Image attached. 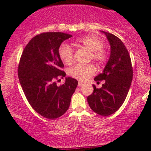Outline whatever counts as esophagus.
<instances>
[{
    "mask_svg": "<svg viewBox=\"0 0 151 151\" xmlns=\"http://www.w3.org/2000/svg\"><path fill=\"white\" fill-rule=\"evenodd\" d=\"M83 85H84V83H83V82H81V81H79V83H78L79 87H82Z\"/></svg>",
    "mask_w": 151,
    "mask_h": 151,
    "instance_id": "1",
    "label": "esophagus"
}]
</instances>
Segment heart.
Segmentation results:
<instances>
[{
	"instance_id": "b5f03b06",
	"label": "heart",
	"mask_w": 151,
	"mask_h": 151,
	"mask_svg": "<svg viewBox=\"0 0 151 151\" xmlns=\"http://www.w3.org/2000/svg\"><path fill=\"white\" fill-rule=\"evenodd\" d=\"M77 43L86 47L92 51L93 59L98 63H102L106 58V55L103 50L104 42L99 37L94 35H88L77 39ZM59 57L62 61L66 65L72 63L74 60V50L72 47L67 44H63L59 47ZM96 71L95 66L93 64L82 65L77 64L68 70V74L71 77L81 81L88 80Z\"/></svg>"
}]
</instances>
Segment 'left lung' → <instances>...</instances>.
<instances>
[{
    "instance_id": "1",
    "label": "left lung",
    "mask_w": 151,
    "mask_h": 151,
    "mask_svg": "<svg viewBox=\"0 0 151 151\" xmlns=\"http://www.w3.org/2000/svg\"><path fill=\"white\" fill-rule=\"evenodd\" d=\"M101 32L110 45V55L102 73L94 78L95 81L105 80V83L99 89L93 85V92L88 96V103L96 113L108 116L124 102L132 83L133 70L129 52L122 41L112 33Z\"/></svg>"
}]
</instances>
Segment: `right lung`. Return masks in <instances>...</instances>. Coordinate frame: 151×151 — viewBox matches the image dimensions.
<instances>
[{"mask_svg":"<svg viewBox=\"0 0 151 151\" xmlns=\"http://www.w3.org/2000/svg\"><path fill=\"white\" fill-rule=\"evenodd\" d=\"M71 35L60 32L43 33L33 37L25 47L18 67V77L29 104L36 112L55 119L68 109L78 82L66 77L58 86L56 80L66 76L58 50Z\"/></svg>","mask_w":151,"mask_h":151,"instance_id":"add662e5","label":"right lung"}]
</instances>
